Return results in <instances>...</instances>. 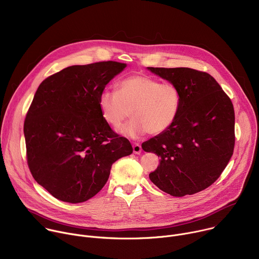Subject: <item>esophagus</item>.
Returning <instances> with one entry per match:
<instances>
[{
	"instance_id": "1",
	"label": "esophagus",
	"mask_w": 259,
	"mask_h": 259,
	"mask_svg": "<svg viewBox=\"0 0 259 259\" xmlns=\"http://www.w3.org/2000/svg\"><path fill=\"white\" fill-rule=\"evenodd\" d=\"M133 153L139 155L141 153V145L139 143H134L133 144Z\"/></svg>"
}]
</instances>
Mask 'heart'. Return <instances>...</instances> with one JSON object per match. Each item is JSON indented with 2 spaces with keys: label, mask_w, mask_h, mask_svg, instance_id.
I'll use <instances>...</instances> for the list:
<instances>
[{
  "label": "heart",
  "mask_w": 259,
  "mask_h": 259,
  "mask_svg": "<svg viewBox=\"0 0 259 259\" xmlns=\"http://www.w3.org/2000/svg\"><path fill=\"white\" fill-rule=\"evenodd\" d=\"M182 95L172 83H161L145 75H132L119 83L118 92L104 90L98 106L104 121L119 129L130 117L121 133L138 138L149 132L159 135L167 131L178 117Z\"/></svg>",
  "instance_id": "1"
}]
</instances>
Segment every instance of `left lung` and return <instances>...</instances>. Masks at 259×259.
<instances>
[{
  "mask_svg": "<svg viewBox=\"0 0 259 259\" xmlns=\"http://www.w3.org/2000/svg\"><path fill=\"white\" fill-rule=\"evenodd\" d=\"M147 69L177 86L182 95L173 125L141 145L161 158L150 179L173 197L194 195L216 181L233 156V103L207 72L189 67Z\"/></svg>",
  "mask_w": 259,
  "mask_h": 259,
  "instance_id": "1",
  "label": "left lung"
}]
</instances>
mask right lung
Returning a JSON list of instances; mask_svg holds the SVG:
<instances>
[{
  "label": "right lung",
  "instance_id": "add662e5",
  "mask_svg": "<svg viewBox=\"0 0 259 259\" xmlns=\"http://www.w3.org/2000/svg\"><path fill=\"white\" fill-rule=\"evenodd\" d=\"M125 67L116 61L71 65L36 90L23 127L26 158L34 180L54 198L72 204L91 199L113 163L132 154L98 106L100 93Z\"/></svg>",
  "mask_w": 259,
  "mask_h": 259
}]
</instances>
